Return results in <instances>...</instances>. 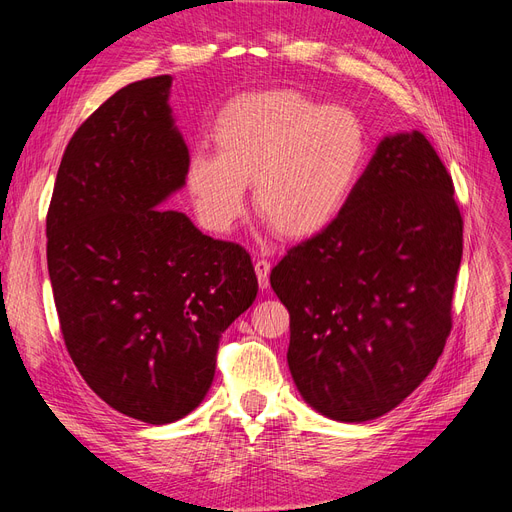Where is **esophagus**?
I'll use <instances>...</instances> for the list:
<instances>
[{
    "mask_svg": "<svg viewBox=\"0 0 512 512\" xmlns=\"http://www.w3.org/2000/svg\"><path fill=\"white\" fill-rule=\"evenodd\" d=\"M254 271H256V277H258V284L260 288H269V271H271V262L260 258L254 262Z\"/></svg>",
    "mask_w": 512,
    "mask_h": 512,
    "instance_id": "1",
    "label": "esophagus"
}]
</instances>
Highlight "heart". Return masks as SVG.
<instances>
[{
	"instance_id": "heart-1",
	"label": "heart",
	"mask_w": 512,
	"mask_h": 512,
	"mask_svg": "<svg viewBox=\"0 0 512 512\" xmlns=\"http://www.w3.org/2000/svg\"><path fill=\"white\" fill-rule=\"evenodd\" d=\"M213 151H194L185 185L200 224L230 232L254 207L280 235L303 239L348 207L369 158L365 123L348 106L299 91H254L226 102L211 126Z\"/></svg>"
}]
</instances>
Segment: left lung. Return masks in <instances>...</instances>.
I'll list each match as a JSON object with an SVG mask.
<instances>
[{
	"mask_svg": "<svg viewBox=\"0 0 512 512\" xmlns=\"http://www.w3.org/2000/svg\"><path fill=\"white\" fill-rule=\"evenodd\" d=\"M453 194L425 134L384 136L344 213L273 267L290 374L316 412L371 421L436 367L463 252Z\"/></svg>",
	"mask_w": 512,
	"mask_h": 512,
	"instance_id": "obj_1",
	"label": "left lung"
}]
</instances>
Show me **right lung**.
Returning <instances> with one entry per match:
<instances>
[{"instance_id":"add662e5","label":"right lung","mask_w":512,"mask_h":512,"mask_svg":"<svg viewBox=\"0 0 512 512\" xmlns=\"http://www.w3.org/2000/svg\"><path fill=\"white\" fill-rule=\"evenodd\" d=\"M173 76L130 83L74 132L46 215L61 333L100 399L151 425L211 389L222 333L256 299L241 245L181 211L190 153L168 104Z\"/></svg>"}]
</instances>
